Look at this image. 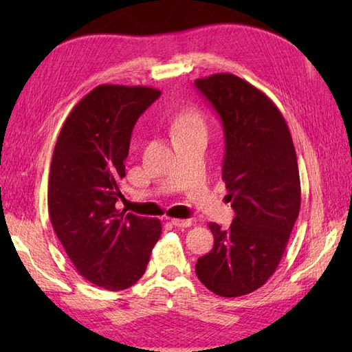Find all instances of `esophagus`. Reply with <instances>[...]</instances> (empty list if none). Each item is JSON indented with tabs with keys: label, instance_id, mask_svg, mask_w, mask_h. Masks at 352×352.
I'll return each mask as SVG.
<instances>
[{
	"label": "esophagus",
	"instance_id": "obj_1",
	"mask_svg": "<svg viewBox=\"0 0 352 352\" xmlns=\"http://www.w3.org/2000/svg\"><path fill=\"white\" fill-rule=\"evenodd\" d=\"M172 226H175L178 228H188L192 226V221L190 219H170Z\"/></svg>",
	"mask_w": 352,
	"mask_h": 352
}]
</instances>
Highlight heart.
I'll list each match as a JSON object with an SVG mask.
<instances>
[{"mask_svg":"<svg viewBox=\"0 0 352 352\" xmlns=\"http://www.w3.org/2000/svg\"><path fill=\"white\" fill-rule=\"evenodd\" d=\"M170 131L175 138H180L183 134L193 133V131H206V122L203 115L195 109H189L178 115L174 122H172Z\"/></svg>","mask_w":352,"mask_h":352,"instance_id":"heart-1","label":"heart"}]
</instances>
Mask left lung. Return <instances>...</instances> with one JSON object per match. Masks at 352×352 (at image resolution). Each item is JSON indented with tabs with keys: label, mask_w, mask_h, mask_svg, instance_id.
I'll list each match as a JSON object with an SVG mask.
<instances>
[{
	"label": "left lung",
	"mask_w": 352,
	"mask_h": 352,
	"mask_svg": "<svg viewBox=\"0 0 352 352\" xmlns=\"http://www.w3.org/2000/svg\"><path fill=\"white\" fill-rule=\"evenodd\" d=\"M195 86L221 118L222 180L236 213L227 230L208 223L214 243L195 271L213 294L242 296L275 272L300 214L296 153L280 110L248 81L214 74Z\"/></svg>",
	"instance_id": "8db88e82"
}]
</instances>
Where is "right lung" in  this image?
I'll return each mask as SVG.
<instances>
[{"label": "right lung", "mask_w": 352, "mask_h": 352, "mask_svg": "<svg viewBox=\"0 0 352 352\" xmlns=\"http://www.w3.org/2000/svg\"><path fill=\"white\" fill-rule=\"evenodd\" d=\"M160 95L145 86H96L66 118L52 153V228L78 274L107 290L129 289L145 274L162 234L159 219L116 210L134 124Z\"/></svg>", "instance_id": "1"}]
</instances>
